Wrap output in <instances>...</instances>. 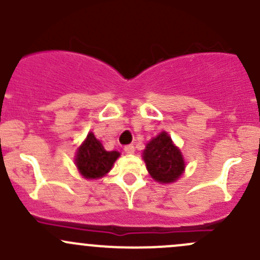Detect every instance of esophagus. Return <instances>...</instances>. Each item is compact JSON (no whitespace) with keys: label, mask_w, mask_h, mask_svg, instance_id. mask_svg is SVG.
<instances>
[{"label":"esophagus","mask_w":260,"mask_h":260,"mask_svg":"<svg viewBox=\"0 0 260 260\" xmlns=\"http://www.w3.org/2000/svg\"><path fill=\"white\" fill-rule=\"evenodd\" d=\"M135 146H133V145H127V146H125L124 147V151L125 152H127V153H135Z\"/></svg>","instance_id":"1"}]
</instances>
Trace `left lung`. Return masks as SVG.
I'll return each mask as SVG.
<instances>
[{"instance_id":"left-lung-1","label":"left lung","mask_w":260,"mask_h":260,"mask_svg":"<svg viewBox=\"0 0 260 260\" xmlns=\"http://www.w3.org/2000/svg\"><path fill=\"white\" fill-rule=\"evenodd\" d=\"M143 159L152 179L158 182H174L185 170L182 154L166 132L151 140L143 151Z\"/></svg>"}]
</instances>
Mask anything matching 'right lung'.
<instances>
[{"label": "right lung", "instance_id": "obj_1", "mask_svg": "<svg viewBox=\"0 0 260 260\" xmlns=\"http://www.w3.org/2000/svg\"><path fill=\"white\" fill-rule=\"evenodd\" d=\"M118 157L119 152L106 151L93 133H89L78 149L75 164L85 179H99L112 169Z\"/></svg>", "mask_w": 260, "mask_h": 260}]
</instances>
